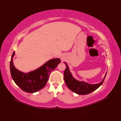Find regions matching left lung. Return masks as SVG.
<instances>
[{
  "mask_svg": "<svg viewBox=\"0 0 121 121\" xmlns=\"http://www.w3.org/2000/svg\"><path fill=\"white\" fill-rule=\"evenodd\" d=\"M66 64V67L65 70L64 71V81L67 87L71 91H73L78 95H86L89 94L93 91L98 89L101 86L103 82L106 77V73L105 74L104 78L101 82L98 84H89L87 82L84 81H79L77 79H76L71 74L67 64L66 62H64Z\"/></svg>",
  "mask_w": 121,
  "mask_h": 121,
  "instance_id": "8db88e82",
  "label": "left lung"
}]
</instances>
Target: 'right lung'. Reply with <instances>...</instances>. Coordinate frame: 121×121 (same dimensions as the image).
<instances>
[{"mask_svg":"<svg viewBox=\"0 0 121 121\" xmlns=\"http://www.w3.org/2000/svg\"><path fill=\"white\" fill-rule=\"evenodd\" d=\"M15 52L12 55L10 61V72L15 83L25 92L33 93L43 89L48 81L51 72L60 64V59H52L40 67L28 73L22 72L16 69L13 65V57Z\"/></svg>","mask_w":121,"mask_h":121,"instance_id":"add662e5","label":"right lung"}]
</instances>
